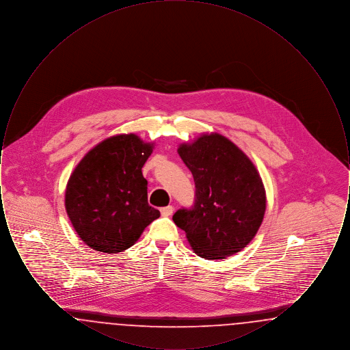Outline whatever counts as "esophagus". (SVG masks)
I'll use <instances>...</instances> for the list:
<instances>
[{"label":"esophagus","mask_w":350,"mask_h":350,"mask_svg":"<svg viewBox=\"0 0 350 350\" xmlns=\"http://www.w3.org/2000/svg\"><path fill=\"white\" fill-rule=\"evenodd\" d=\"M173 211H174V207H173V206H167V207H163V208L160 210V213H161L163 217H170V215L173 214Z\"/></svg>","instance_id":"34e87169"}]
</instances>
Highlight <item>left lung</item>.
I'll return each instance as SVG.
<instances>
[{
	"label": "left lung",
	"instance_id": "8db88e82",
	"mask_svg": "<svg viewBox=\"0 0 350 350\" xmlns=\"http://www.w3.org/2000/svg\"><path fill=\"white\" fill-rule=\"evenodd\" d=\"M196 183L193 208L173 220L202 258L221 260L244 250L258 231L267 210L262 178L250 157L228 137L200 133L178 146Z\"/></svg>",
	"mask_w": 350,
	"mask_h": 350
}]
</instances>
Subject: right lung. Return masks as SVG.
<instances>
[{"label":"right lung","instance_id":"right-lung-1","mask_svg":"<svg viewBox=\"0 0 350 350\" xmlns=\"http://www.w3.org/2000/svg\"><path fill=\"white\" fill-rule=\"evenodd\" d=\"M154 148L136 133H118L89 150L66 187V211L83 243L103 253L133 247L160 217L150 207L142 167Z\"/></svg>","mask_w":350,"mask_h":350}]
</instances>
